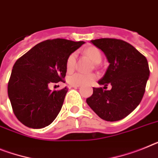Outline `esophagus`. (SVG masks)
I'll return each instance as SVG.
<instances>
[{
    "label": "esophagus",
    "mask_w": 158,
    "mask_h": 158,
    "mask_svg": "<svg viewBox=\"0 0 158 158\" xmlns=\"http://www.w3.org/2000/svg\"><path fill=\"white\" fill-rule=\"evenodd\" d=\"M70 87H73V88H78V87H80V85H71Z\"/></svg>",
    "instance_id": "obj_1"
}]
</instances>
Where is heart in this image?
Segmentation results:
<instances>
[{"mask_svg": "<svg viewBox=\"0 0 158 158\" xmlns=\"http://www.w3.org/2000/svg\"><path fill=\"white\" fill-rule=\"evenodd\" d=\"M85 54L94 61L95 64H98L102 60V53L98 48L94 46H90L85 49ZM77 52H72L66 60V69L68 72L72 71L74 69L75 63H76ZM97 78L96 74L94 73H85L77 72L73 73L68 77L67 81L70 85H89Z\"/></svg>", "mask_w": 158, "mask_h": 158, "instance_id": "b5f03b06", "label": "heart"}]
</instances>
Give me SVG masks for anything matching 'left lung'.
<instances>
[{
	"mask_svg": "<svg viewBox=\"0 0 158 158\" xmlns=\"http://www.w3.org/2000/svg\"><path fill=\"white\" fill-rule=\"evenodd\" d=\"M91 43L105 53L110 63L98 84L105 86L104 89L111 85L112 88H94L86 102L105 121L123 119L135 110L143 98L149 76L147 59L133 45L119 39H96Z\"/></svg>",
	"mask_w": 158,
	"mask_h": 158,
	"instance_id": "8db88e82",
	"label": "left lung"
}]
</instances>
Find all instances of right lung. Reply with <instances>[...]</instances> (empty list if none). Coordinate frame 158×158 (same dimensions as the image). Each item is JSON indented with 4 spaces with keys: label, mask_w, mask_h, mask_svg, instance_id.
<instances>
[{
    "label": "right lung",
    "mask_w": 158,
    "mask_h": 158,
    "mask_svg": "<svg viewBox=\"0 0 158 158\" xmlns=\"http://www.w3.org/2000/svg\"><path fill=\"white\" fill-rule=\"evenodd\" d=\"M84 41L56 38L36 44L15 62L8 84L13 111L23 125L41 129L61 110L68 89L51 91L48 85L64 82L66 60Z\"/></svg>",
    "instance_id": "right-lung-1"
}]
</instances>
